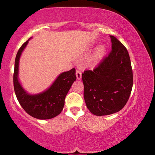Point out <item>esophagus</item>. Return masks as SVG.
<instances>
[{"label":"esophagus","mask_w":155,"mask_h":155,"mask_svg":"<svg viewBox=\"0 0 155 155\" xmlns=\"http://www.w3.org/2000/svg\"><path fill=\"white\" fill-rule=\"evenodd\" d=\"M76 75H77V78L78 80H81V78H82V73L79 70H77L76 72Z\"/></svg>","instance_id":"1"}]
</instances>
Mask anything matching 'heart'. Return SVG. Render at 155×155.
Wrapping results in <instances>:
<instances>
[{"label":"heart","instance_id":"b5f03b06","mask_svg":"<svg viewBox=\"0 0 155 155\" xmlns=\"http://www.w3.org/2000/svg\"><path fill=\"white\" fill-rule=\"evenodd\" d=\"M106 48L103 45L99 46L96 49V55L98 57H101L105 53Z\"/></svg>","mask_w":155,"mask_h":155}]
</instances>
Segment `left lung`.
I'll list each match as a JSON object with an SVG mask.
<instances>
[{
	"label": "left lung",
	"instance_id": "1",
	"mask_svg": "<svg viewBox=\"0 0 155 155\" xmlns=\"http://www.w3.org/2000/svg\"><path fill=\"white\" fill-rule=\"evenodd\" d=\"M112 51L94 70L82 74L84 99L91 114L102 116L120 111L133 87V70L125 46L110 35Z\"/></svg>",
	"mask_w": 155,
	"mask_h": 155
}]
</instances>
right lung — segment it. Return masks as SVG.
<instances>
[{"label":"right lung","mask_w":155,"mask_h":155,"mask_svg":"<svg viewBox=\"0 0 155 155\" xmlns=\"http://www.w3.org/2000/svg\"><path fill=\"white\" fill-rule=\"evenodd\" d=\"M30 39L22 44L15 57L14 73L15 94L20 105L31 116L40 120L51 119L60 114L64 109L65 96L77 79L76 70L72 68L69 71L61 73L52 85L42 92L28 94L21 85L18 73L20 56Z\"/></svg>","instance_id":"add662e5"}]
</instances>
